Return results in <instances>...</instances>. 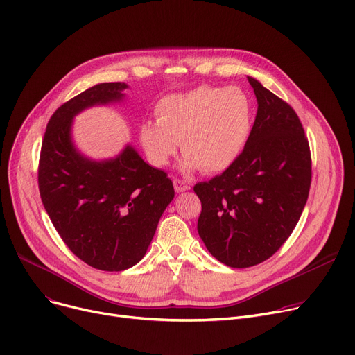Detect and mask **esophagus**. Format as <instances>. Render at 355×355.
<instances>
[{"label": "esophagus", "instance_id": "obj_1", "mask_svg": "<svg viewBox=\"0 0 355 355\" xmlns=\"http://www.w3.org/2000/svg\"><path fill=\"white\" fill-rule=\"evenodd\" d=\"M174 189L177 193H182V191H187L191 189V185L189 182H185L180 178H174Z\"/></svg>", "mask_w": 355, "mask_h": 355}]
</instances>
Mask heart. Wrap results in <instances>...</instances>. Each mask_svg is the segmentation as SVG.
I'll list each match as a JSON object with an SVG mask.
<instances>
[{"label": "heart", "mask_w": 355, "mask_h": 355, "mask_svg": "<svg viewBox=\"0 0 355 355\" xmlns=\"http://www.w3.org/2000/svg\"><path fill=\"white\" fill-rule=\"evenodd\" d=\"M157 122L139 128L148 161L162 168L177 155L184 170L217 174L227 170L243 153L253 125V103L239 86H200L164 98L155 107Z\"/></svg>", "instance_id": "1"}]
</instances>
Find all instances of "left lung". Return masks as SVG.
<instances>
[{"mask_svg": "<svg viewBox=\"0 0 355 355\" xmlns=\"http://www.w3.org/2000/svg\"><path fill=\"white\" fill-rule=\"evenodd\" d=\"M248 79L257 114L243 153L220 175L194 185L200 237L217 260L237 269L281 249L300 221L312 178L309 142L296 112Z\"/></svg>", "mask_w": 355, "mask_h": 355, "instance_id": "left-lung-1", "label": "left lung"}]
</instances>
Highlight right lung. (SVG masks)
<instances>
[{"label": "right lung", "mask_w": 355, "mask_h": 355, "mask_svg": "<svg viewBox=\"0 0 355 355\" xmlns=\"http://www.w3.org/2000/svg\"><path fill=\"white\" fill-rule=\"evenodd\" d=\"M125 83L93 86L51 115L42 142L39 190L64 245L89 266L119 272L146 253L158 221L174 198L166 173L126 146L115 159L93 162L74 149L73 116L85 107L119 101Z\"/></svg>", "instance_id": "right-lung-1"}]
</instances>
